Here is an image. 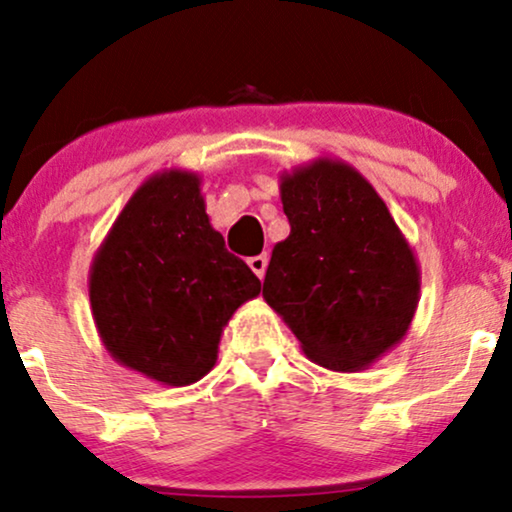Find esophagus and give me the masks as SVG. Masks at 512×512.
<instances>
[{"label": "esophagus", "mask_w": 512, "mask_h": 512, "mask_svg": "<svg viewBox=\"0 0 512 512\" xmlns=\"http://www.w3.org/2000/svg\"><path fill=\"white\" fill-rule=\"evenodd\" d=\"M267 264H269L267 255H255L248 260V267L255 271L257 278H264V274H267Z\"/></svg>", "instance_id": "34e87169"}]
</instances>
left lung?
<instances>
[{"label":"left lung","mask_w":512,"mask_h":512,"mask_svg":"<svg viewBox=\"0 0 512 512\" xmlns=\"http://www.w3.org/2000/svg\"><path fill=\"white\" fill-rule=\"evenodd\" d=\"M290 236L276 243L264 300L328 371H364L397 347L420 267L385 200L352 165L316 158L281 174Z\"/></svg>","instance_id":"obj_1"}]
</instances>
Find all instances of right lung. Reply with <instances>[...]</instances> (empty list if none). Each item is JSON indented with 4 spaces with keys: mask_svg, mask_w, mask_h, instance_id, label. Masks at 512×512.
I'll use <instances>...</instances> for the list:
<instances>
[{
    "mask_svg": "<svg viewBox=\"0 0 512 512\" xmlns=\"http://www.w3.org/2000/svg\"><path fill=\"white\" fill-rule=\"evenodd\" d=\"M262 283L212 229L200 177L165 170L134 191L96 250L89 302L108 354L160 385L198 383Z\"/></svg>",
    "mask_w": 512,
    "mask_h": 512,
    "instance_id": "1",
    "label": "right lung"
}]
</instances>
